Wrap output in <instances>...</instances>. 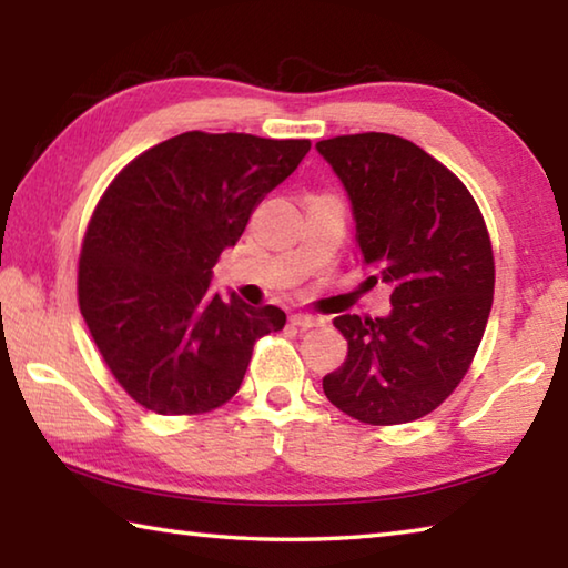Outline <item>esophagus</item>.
I'll use <instances>...</instances> for the list:
<instances>
[{
	"instance_id": "34e87169",
	"label": "esophagus",
	"mask_w": 568,
	"mask_h": 568,
	"mask_svg": "<svg viewBox=\"0 0 568 568\" xmlns=\"http://www.w3.org/2000/svg\"><path fill=\"white\" fill-rule=\"evenodd\" d=\"M291 323L297 325V328H318V325H323V318H318V315H307V313H293L291 315Z\"/></svg>"
}]
</instances>
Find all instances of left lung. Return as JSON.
Wrapping results in <instances>:
<instances>
[{
    "instance_id": "left-lung-1",
    "label": "left lung",
    "mask_w": 568,
    "mask_h": 568,
    "mask_svg": "<svg viewBox=\"0 0 568 568\" xmlns=\"http://www.w3.org/2000/svg\"><path fill=\"white\" fill-rule=\"evenodd\" d=\"M315 150L351 200L358 263L390 287L383 318H335L348 355L323 378L335 408L396 426L438 408L466 376L494 303V253L464 182L410 140L386 132Z\"/></svg>"
}]
</instances>
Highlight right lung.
I'll return each instance as SVG.
<instances>
[{"label":"right lung","instance_id":"right-lung-1","mask_svg":"<svg viewBox=\"0 0 568 568\" xmlns=\"http://www.w3.org/2000/svg\"><path fill=\"white\" fill-rule=\"evenodd\" d=\"M307 140L182 132L142 152L104 192L80 255V311L112 376L162 416L223 406L275 305L210 293L223 250L267 192L293 175Z\"/></svg>","mask_w":568,"mask_h":568}]
</instances>
